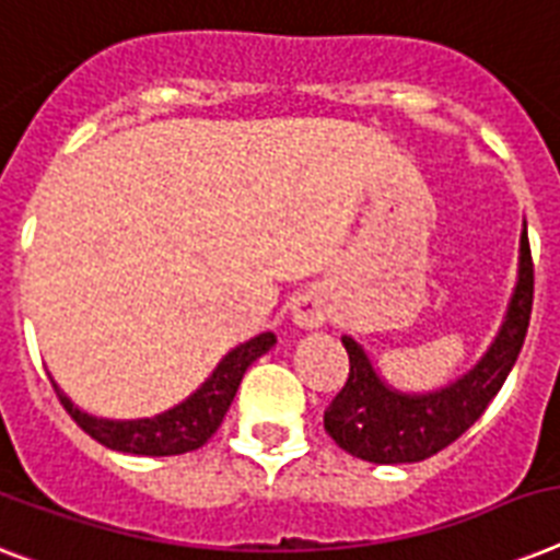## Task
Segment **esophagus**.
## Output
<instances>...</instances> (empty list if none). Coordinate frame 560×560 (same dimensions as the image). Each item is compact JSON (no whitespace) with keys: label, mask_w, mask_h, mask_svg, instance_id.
Segmentation results:
<instances>
[{"label":"esophagus","mask_w":560,"mask_h":560,"mask_svg":"<svg viewBox=\"0 0 560 560\" xmlns=\"http://www.w3.org/2000/svg\"><path fill=\"white\" fill-rule=\"evenodd\" d=\"M293 322L304 330H313V327H322L325 322V302H322L319 293H302L293 302Z\"/></svg>","instance_id":"esophagus-1"}]
</instances>
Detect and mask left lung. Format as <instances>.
<instances>
[{
  "label": "left lung",
  "instance_id": "1",
  "mask_svg": "<svg viewBox=\"0 0 560 560\" xmlns=\"http://www.w3.org/2000/svg\"><path fill=\"white\" fill-rule=\"evenodd\" d=\"M532 295H535V267H532L529 235L524 230L517 288L494 345L463 380L420 397L388 388L376 376L365 351L351 336H342L351 371H348V383L325 408L327 434L348 454L380 466L420 463L443 452L445 445H452L480 420V413L506 383L529 330Z\"/></svg>",
  "mask_w": 560,
  "mask_h": 560
}]
</instances>
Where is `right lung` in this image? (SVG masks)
I'll use <instances>...</instances> for the list:
<instances>
[{"instance_id":"obj_1","label":"right lung","mask_w":560,"mask_h":560,"mask_svg":"<svg viewBox=\"0 0 560 560\" xmlns=\"http://www.w3.org/2000/svg\"><path fill=\"white\" fill-rule=\"evenodd\" d=\"M272 345H276V336L272 334H261L256 339H249V342L238 345L235 351L226 353L224 362L212 371V376L195 390L192 397L180 402L177 408H172V411L154 417V420H97V417H89L85 411H80L57 385H54V390H57L62 408L71 413V420L91 440H97L106 448H115V452L122 454H143V457L186 454L201 448L215 434L230 406H233L241 376L247 374V368L261 353L270 351Z\"/></svg>"}]
</instances>
